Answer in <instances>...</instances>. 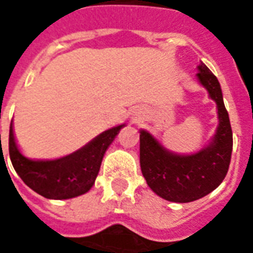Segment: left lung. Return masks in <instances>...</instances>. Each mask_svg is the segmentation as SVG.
<instances>
[{"instance_id":"left-lung-1","label":"left lung","mask_w":253,"mask_h":253,"mask_svg":"<svg viewBox=\"0 0 253 253\" xmlns=\"http://www.w3.org/2000/svg\"><path fill=\"white\" fill-rule=\"evenodd\" d=\"M197 79L215 101L218 127L208 147L192 155L170 152L146 130H140V168L147 184L170 202H192L208 196L227 174L232 152V130L219 81L201 61Z\"/></svg>"}]
</instances>
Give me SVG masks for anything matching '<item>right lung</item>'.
I'll return each instance as SVG.
<instances>
[{
    "instance_id": "1",
    "label": "right lung",
    "mask_w": 253,
    "mask_h": 253,
    "mask_svg": "<svg viewBox=\"0 0 253 253\" xmlns=\"http://www.w3.org/2000/svg\"><path fill=\"white\" fill-rule=\"evenodd\" d=\"M125 125L103 131L86 146L55 160H31L18 148L10 123L9 155L15 172L29 188L48 200H68L85 194L94 185L103 155Z\"/></svg>"
}]
</instances>
